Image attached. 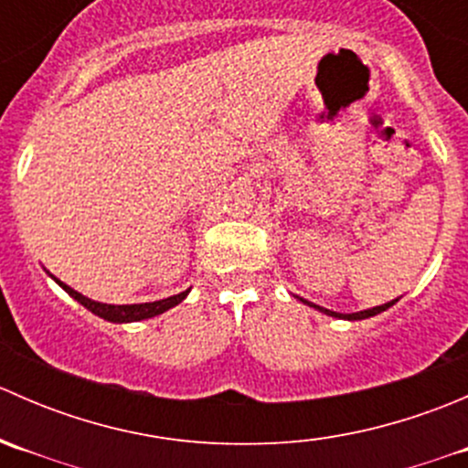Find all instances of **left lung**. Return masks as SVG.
Returning a JSON list of instances; mask_svg holds the SVG:
<instances>
[{
	"instance_id": "1",
	"label": "left lung",
	"mask_w": 468,
	"mask_h": 468,
	"mask_svg": "<svg viewBox=\"0 0 468 468\" xmlns=\"http://www.w3.org/2000/svg\"><path fill=\"white\" fill-rule=\"evenodd\" d=\"M301 301H303V303H308V305H310V308H314V310H319V313L328 314V317H337V319H348V322H357V319H369V317H376V314L385 313V310H387V308H391V305H394V303H396V301H399V299L389 301V303H382V305H376V308H369V310H362V313H351V314L333 313V310H325V308H322V305H314V303H310V301H305V299H301Z\"/></svg>"
}]
</instances>
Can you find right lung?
I'll return each instance as SVG.
<instances>
[{
  "instance_id": "right-lung-1",
  "label": "right lung",
  "mask_w": 468,
  "mask_h": 468,
  "mask_svg": "<svg viewBox=\"0 0 468 468\" xmlns=\"http://www.w3.org/2000/svg\"><path fill=\"white\" fill-rule=\"evenodd\" d=\"M49 276H51V273H49ZM51 278H54V276H51ZM54 281L58 282V285L63 287V290L68 292V294L72 296L74 301H79L83 308H88L92 314H97V317L106 319V322H112V324L143 322V319H151V317H155V314H163L165 310H169V308H174V305L181 303V301L187 296V292H190V290H186V292H181V294L167 296V299H163V301H151V303L111 305V303H99V301H92V299H88V296L79 294L77 290H72L69 285L60 282L58 278H54Z\"/></svg>"
}]
</instances>
